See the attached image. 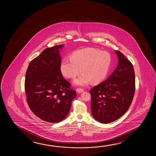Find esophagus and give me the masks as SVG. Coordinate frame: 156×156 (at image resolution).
<instances>
[{
    "instance_id": "34e87169",
    "label": "esophagus",
    "mask_w": 156,
    "mask_h": 156,
    "mask_svg": "<svg viewBox=\"0 0 156 156\" xmlns=\"http://www.w3.org/2000/svg\"><path fill=\"white\" fill-rule=\"evenodd\" d=\"M76 91H77V92H78V93H82V92H83L84 90L83 89H81V88H77Z\"/></svg>"
}]
</instances>
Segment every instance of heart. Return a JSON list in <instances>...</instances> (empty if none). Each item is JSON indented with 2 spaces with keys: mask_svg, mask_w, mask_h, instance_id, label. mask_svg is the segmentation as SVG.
<instances>
[{
  "mask_svg": "<svg viewBox=\"0 0 156 156\" xmlns=\"http://www.w3.org/2000/svg\"><path fill=\"white\" fill-rule=\"evenodd\" d=\"M112 64V56L107 51L99 49L87 48L74 51L70 59L65 58L60 64L62 74L67 78L75 79L73 84L86 86L91 82L100 83L107 77Z\"/></svg>",
  "mask_w": 156,
  "mask_h": 156,
  "instance_id": "1",
  "label": "heart"
}]
</instances>
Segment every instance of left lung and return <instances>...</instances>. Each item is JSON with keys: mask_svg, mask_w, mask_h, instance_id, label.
<instances>
[{"mask_svg": "<svg viewBox=\"0 0 156 156\" xmlns=\"http://www.w3.org/2000/svg\"><path fill=\"white\" fill-rule=\"evenodd\" d=\"M117 68L104 82L90 90L91 110L95 120L108 123L118 120L130 107L135 94V73L133 65L122 53Z\"/></svg>", "mask_w": 156, "mask_h": 156, "instance_id": "left-lung-1", "label": "left lung"}]
</instances>
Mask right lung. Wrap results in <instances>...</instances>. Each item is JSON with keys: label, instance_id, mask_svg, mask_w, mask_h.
<instances>
[{"label": "right lung", "instance_id": "right-lung-1", "mask_svg": "<svg viewBox=\"0 0 156 156\" xmlns=\"http://www.w3.org/2000/svg\"><path fill=\"white\" fill-rule=\"evenodd\" d=\"M62 46L45 49L31 61L26 72L24 87L29 107L36 116L48 122L64 120L77 96L60 71L59 49Z\"/></svg>", "mask_w": 156, "mask_h": 156}]
</instances>
